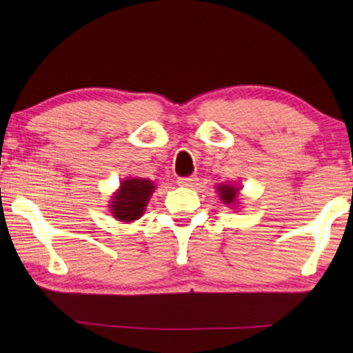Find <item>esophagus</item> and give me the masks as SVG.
<instances>
[{
  "mask_svg": "<svg viewBox=\"0 0 353 353\" xmlns=\"http://www.w3.org/2000/svg\"><path fill=\"white\" fill-rule=\"evenodd\" d=\"M178 185L180 186H188V188H194L197 185V181H199V178L196 175H191V176H180L178 178Z\"/></svg>",
  "mask_w": 353,
  "mask_h": 353,
  "instance_id": "34e87169",
  "label": "esophagus"
}]
</instances>
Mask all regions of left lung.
<instances>
[{"mask_svg":"<svg viewBox=\"0 0 353 353\" xmlns=\"http://www.w3.org/2000/svg\"><path fill=\"white\" fill-rule=\"evenodd\" d=\"M219 194L221 197V201L225 204H234L236 202V194H238V190L231 185H220L219 186Z\"/></svg>","mask_w":353,"mask_h":353,"instance_id":"obj_1","label":"left lung"}]
</instances>
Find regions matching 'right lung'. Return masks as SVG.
<instances>
[{"label": "right lung", "instance_id": "1", "mask_svg": "<svg viewBox=\"0 0 353 353\" xmlns=\"http://www.w3.org/2000/svg\"><path fill=\"white\" fill-rule=\"evenodd\" d=\"M154 185L149 180L130 178L122 181L117 194L110 202V210L117 220L133 221L138 220L146 209L149 196L152 194Z\"/></svg>", "mask_w": 353, "mask_h": 353}]
</instances>
